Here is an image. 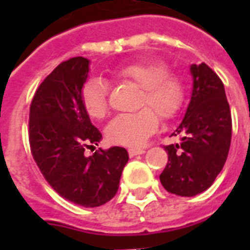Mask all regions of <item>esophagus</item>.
Segmentation results:
<instances>
[{
    "mask_svg": "<svg viewBox=\"0 0 250 250\" xmlns=\"http://www.w3.org/2000/svg\"><path fill=\"white\" fill-rule=\"evenodd\" d=\"M143 153H145L144 149H137V148H131V149H128L129 157L139 156V154H143Z\"/></svg>",
    "mask_w": 250,
    "mask_h": 250,
    "instance_id": "obj_1",
    "label": "esophagus"
}]
</instances>
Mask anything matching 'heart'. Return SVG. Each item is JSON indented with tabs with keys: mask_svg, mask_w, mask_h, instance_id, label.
<instances>
[{
	"mask_svg": "<svg viewBox=\"0 0 250 250\" xmlns=\"http://www.w3.org/2000/svg\"><path fill=\"white\" fill-rule=\"evenodd\" d=\"M117 80L140 86L136 113L121 114L106 125L110 143L125 146H139L157 128V115L161 121L174 118L182 109L186 85L180 76L170 74V67L162 61H140L115 68ZM82 104L88 115L101 119L109 110L107 84L100 78H90L82 88Z\"/></svg>",
	"mask_w": 250,
	"mask_h": 250,
	"instance_id": "heart-1",
	"label": "heart"
}]
</instances>
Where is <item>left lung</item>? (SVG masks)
Segmentation results:
<instances>
[{"label": "left lung", "instance_id": "left-lung-1", "mask_svg": "<svg viewBox=\"0 0 250 250\" xmlns=\"http://www.w3.org/2000/svg\"><path fill=\"white\" fill-rule=\"evenodd\" d=\"M192 96L182 123L171 136L176 144L166 145L168 156L160 180L165 189L183 197L206 190L223 168L229 156L232 121L225 85L206 63L189 67Z\"/></svg>", "mask_w": 250, "mask_h": 250}]
</instances>
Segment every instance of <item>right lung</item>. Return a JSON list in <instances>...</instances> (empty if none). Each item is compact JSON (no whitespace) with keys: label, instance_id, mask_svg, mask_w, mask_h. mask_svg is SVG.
Returning <instances> with one entry per match:
<instances>
[{"label":"right lung","instance_id":"add662e5","mask_svg":"<svg viewBox=\"0 0 250 250\" xmlns=\"http://www.w3.org/2000/svg\"><path fill=\"white\" fill-rule=\"evenodd\" d=\"M89 60L74 57L45 78L29 107V145L45 180L64 200L97 208L117 194L128 162L125 148L84 154L102 139L82 104Z\"/></svg>","mask_w":250,"mask_h":250}]
</instances>
